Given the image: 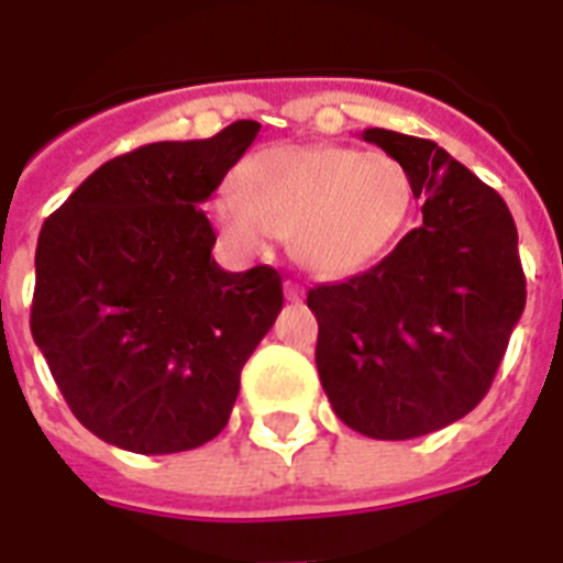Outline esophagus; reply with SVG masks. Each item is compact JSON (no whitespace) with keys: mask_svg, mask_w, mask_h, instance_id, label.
Here are the masks:
<instances>
[{"mask_svg":"<svg viewBox=\"0 0 563 563\" xmlns=\"http://www.w3.org/2000/svg\"><path fill=\"white\" fill-rule=\"evenodd\" d=\"M286 300H289V303H300V300H303V291H300L297 283L286 280Z\"/></svg>","mask_w":563,"mask_h":563,"instance_id":"34e87169","label":"esophagus"}]
</instances>
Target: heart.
<instances>
[{
    "instance_id": "1",
    "label": "heart",
    "mask_w": 563,
    "mask_h": 563,
    "mask_svg": "<svg viewBox=\"0 0 563 563\" xmlns=\"http://www.w3.org/2000/svg\"><path fill=\"white\" fill-rule=\"evenodd\" d=\"M236 196L213 202L228 245L260 254L268 236L314 277L367 272L399 242L413 208L408 170L387 153L335 144H274L251 153L234 178Z\"/></svg>"
}]
</instances>
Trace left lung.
Returning <instances> with one entry per match:
<instances>
[{"mask_svg":"<svg viewBox=\"0 0 563 563\" xmlns=\"http://www.w3.org/2000/svg\"><path fill=\"white\" fill-rule=\"evenodd\" d=\"M361 139L408 170L422 225L367 272L309 289L314 364L341 422L373 440H413L483 401L527 306V277L497 190L433 141L390 130Z\"/></svg>","mask_w":563,"mask_h":563,"instance_id":"8db88e82","label":"left lung"}]
</instances>
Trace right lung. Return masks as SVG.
<instances>
[{
    "mask_svg": "<svg viewBox=\"0 0 563 563\" xmlns=\"http://www.w3.org/2000/svg\"><path fill=\"white\" fill-rule=\"evenodd\" d=\"M257 132L236 121L118 155L45 219L31 335L71 413L109 445L176 454L213 440L280 314V274L225 272L202 210Z\"/></svg>",
    "mask_w": 563,
    "mask_h": 563,
    "instance_id": "1",
    "label": "right lung"
}]
</instances>
